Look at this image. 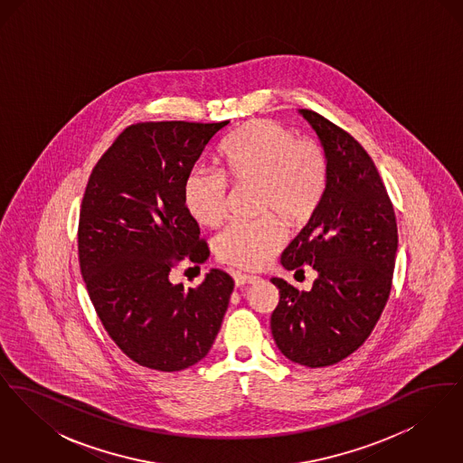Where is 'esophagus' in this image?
Returning a JSON list of instances; mask_svg holds the SVG:
<instances>
[{"instance_id":"34e87169","label":"esophagus","mask_w":463,"mask_h":463,"mask_svg":"<svg viewBox=\"0 0 463 463\" xmlns=\"http://www.w3.org/2000/svg\"><path fill=\"white\" fill-rule=\"evenodd\" d=\"M259 281H260L259 276H250V274H236L234 276V283L238 288L244 287V285H255Z\"/></svg>"}]
</instances>
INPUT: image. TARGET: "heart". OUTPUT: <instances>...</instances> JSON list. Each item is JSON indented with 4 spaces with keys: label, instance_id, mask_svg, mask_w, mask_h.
I'll use <instances>...</instances> for the list:
<instances>
[{
    "label": "heart",
    "instance_id": "heart-1",
    "mask_svg": "<svg viewBox=\"0 0 463 463\" xmlns=\"http://www.w3.org/2000/svg\"><path fill=\"white\" fill-rule=\"evenodd\" d=\"M219 157L222 174L196 168L185 176L184 206L199 225L217 227L227 219L229 182L253 187V208L260 219L227 227L215 240V253L223 264L260 269L283 246L275 219L300 227L317 212L328 185L326 156L319 144L297 138L285 125L255 119L222 144Z\"/></svg>",
    "mask_w": 463,
    "mask_h": 463
}]
</instances>
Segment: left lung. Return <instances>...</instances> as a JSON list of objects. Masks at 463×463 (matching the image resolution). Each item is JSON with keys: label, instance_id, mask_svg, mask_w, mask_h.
Wrapping results in <instances>:
<instances>
[{"label": "left lung", "instance_id": "obj_1", "mask_svg": "<svg viewBox=\"0 0 463 463\" xmlns=\"http://www.w3.org/2000/svg\"><path fill=\"white\" fill-rule=\"evenodd\" d=\"M323 146L328 185L317 212L283 251L288 270L310 265L317 278L298 291L281 278L270 316L278 349L289 361L325 368L357 351L387 304L396 264L397 223L373 159L353 135L300 109Z\"/></svg>", "mask_w": 463, "mask_h": 463}]
</instances>
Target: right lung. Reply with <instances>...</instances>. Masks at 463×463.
Listing matches in <instances>:
<instances>
[{
    "label": "right lung",
    "instance_id": "add662e5",
    "mask_svg": "<svg viewBox=\"0 0 463 463\" xmlns=\"http://www.w3.org/2000/svg\"><path fill=\"white\" fill-rule=\"evenodd\" d=\"M229 121L137 123L99 159L81 203L78 253L90 300L116 345L140 366L180 372L213 345L234 289L212 269L198 288L170 281L208 246L184 206V182Z\"/></svg>",
    "mask_w": 463,
    "mask_h": 463
}]
</instances>
